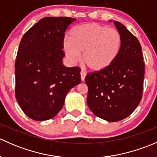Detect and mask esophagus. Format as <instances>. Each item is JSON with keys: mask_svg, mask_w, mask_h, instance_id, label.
Here are the masks:
<instances>
[{"mask_svg": "<svg viewBox=\"0 0 157 157\" xmlns=\"http://www.w3.org/2000/svg\"><path fill=\"white\" fill-rule=\"evenodd\" d=\"M86 73L84 72V71H81L80 72V77H81V80L82 81H84L85 80V77H86Z\"/></svg>", "mask_w": 157, "mask_h": 157, "instance_id": "esophagus-1", "label": "esophagus"}]
</instances>
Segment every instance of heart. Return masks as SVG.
<instances>
[{"mask_svg":"<svg viewBox=\"0 0 157 157\" xmlns=\"http://www.w3.org/2000/svg\"><path fill=\"white\" fill-rule=\"evenodd\" d=\"M64 50L72 63H77L80 55L85 67L93 72L110 67L121 50V38L115 29L96 23L75 26L70 32V39L64 40Z\"/></svg>","mask_w":157,"mask_h":157,"instance_id":"1","label":"heart"}]
</instances>
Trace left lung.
Returning <instances> with one entry per match:
<instances>
[{"label":"left lung","mask_w":157,"mask_h":157,"mask_svg":"<svg viewBox=\"0 0 157 157\" xmlns=\"http://www.w3.org/2000/svg\"><path fill=\"white\" fill-rule=\"evenodd\" d=\"M114 24L121 38L118 57L107 69L90 73L85 78L89 108L108 121H121L137 108L142 98L144 77L140 42L121 23L115 21Z\"/></svg>","instance_id":"obj_1"}]
</instances>
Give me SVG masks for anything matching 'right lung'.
Listing matches in <instances>:
<instances>
[{
	"mask_svg": "<svg viewBox=\"0 0 157 157\" xmlns=\"http://www.w3.org/2000/svg\"><path fill=\"white\" fill-rule=\"evenodd\" d=\"M76 19H41L20 41L15 62L16 99L22 110L36 121L55 117L67 93L81 82L80 68L63 64L64 33Z\"/></svg>",
	"mask_w": 157,
	"mask_h": 157,
	"instance_id": "right-lung-1",
	"label": "right lung"
}]
</instances>
